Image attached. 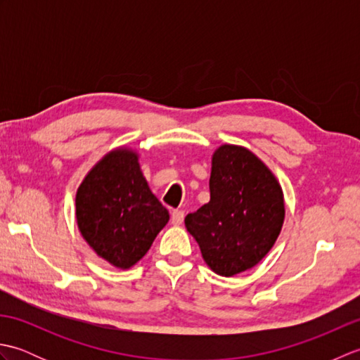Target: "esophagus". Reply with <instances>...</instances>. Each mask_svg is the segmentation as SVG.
<instances>
[{
  "label": "esophagus",
  "instance_id": "esophagus-1",
  "mask_svg": "<svg viewBox=\"0 0 360 360\" xmlns=\"http://www.w3.org/2000/svg\"><path fill=\"white\" fill-rule=\"evenodd\" d=\"M184 223V212L182 210H173L172 213V224L173 226H181Z\"/></svg>",
  "mask_w": 360,
  "mask_h": 360
}]
</instances>
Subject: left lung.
Segmentation results:
<instances>
[{
	"mask_svg": "<svg viewBox=\"0 0 360 360\" xmlns=\"http://www.w3.org/2000/svg\"><path fill=\"white\" fill-rule=\"evenodd\" d=\"M210 201L186 217L204 262L223 275L257 266L277 241L285 221L280 182L262 159L224 143L212 156Z\"/></svg>",
	"mask_w": 360,
	"mask_h": 360,
	"instance_id": "obj_1",
	"label": "left lung"
}]
</instances>
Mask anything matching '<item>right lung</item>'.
Listing matches in <instances>:
<instances>
[{
	"mask_svg": "<svg viewBox=\"0 0 360 360\" xmlns=\"http://www.w3.org/2000/svg\"><path fill=\"white\" fill-rule=\"evenodd\" d=\"M75 218L98 257L129 269L147 254L170 215L151 193L137 151L119 147L106 153L82 181Z\"/></svg>",
	"mask_w": 360,
	"mask_h": 360,
	"instance_id": "add662e5",
	"label": "right lung"
}]
</instances>
